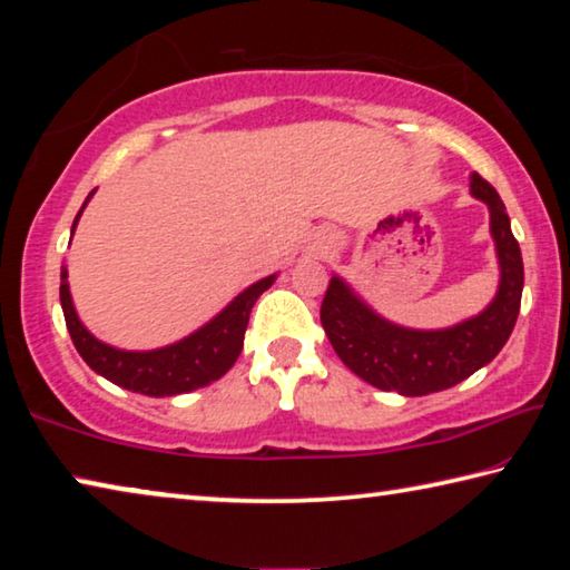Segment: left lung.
I'll return each mask as SVG.
<instances>
[{"label": "left lung", "instance_id": "8db88e82", "mask_svg": "<svg viewBox=\"0 0 570 570\" xmlns=\"http://www.w3.org/2000/svg\"><path fill=\"white\" fill-rule=\"evenodd\" d=\"M471 196L489 206V232L499 259L494 301L474 318L451 328L417 331L374 313L341 277H331L321 305L323 331L348 370L372 387L423 397L466 380L502 352L518 323L524 269L502 198L479 173H471Z\"/></svg>", "mask_w": 570, "mask_h": 570}]
</instances>
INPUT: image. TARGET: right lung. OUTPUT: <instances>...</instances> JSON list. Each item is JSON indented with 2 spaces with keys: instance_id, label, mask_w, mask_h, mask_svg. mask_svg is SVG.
<instances>
[{
  "instance_id": "obj_1",
  "label": "right lung",
  "mask_w": 570,
  "mask_h": 570,
  "mask_svg": "<svg viewBox=\"0 0 570 570\" xmlns=\"http://www.w3.org/2000/svg\"><path fill=\"white\" fill-rule=\"evenodd\" d=\"M94 190L86 198L89 204ZM86 204L78 212L71 232H76ZM277 275L262 277L247 291L239 293L226 308L200 326L194 334L175 341L170 346L153 348V352H125L114 348L89 334L73 308L71 291H68V269H60V305H63L68 334L73 338L76 352L96 374L107 376L119 387L139 392L147 397H173L183 392H194L198 387L216 382L232 370L244 346V331H247L249 313L255 308L257 297L275 283Z\"/></svg>"
}]
</instances>
